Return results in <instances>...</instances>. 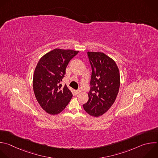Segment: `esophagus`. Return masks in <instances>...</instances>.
<instances>
[{
    "label": "esophagus",
    "mask_w": 158,
    "mask_h": 158,
    "mask_svg": "<svg viewBox=\"0 0 158 158\" xmlns=\"http://www.w3.org/2000/svg\"><path fill=\"white\" fill-rule=\"evenodd\" d=\"M81 92V91L80 90H76V94H79Z\"/></svg>",
    "instance_id": "obj_1"
}]
</instances>
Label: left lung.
<instances>
[{
	"label": "left lung",
	"mask_w": 158,
	"mask_h": 158,
	"mask_svg": "<svg viewBox=\"0 0 158 158\" xmlns=\"http://www.w3.org/2000/svg\"><path fill=\"white\" fill-rule=\"evenodd\" d=\"M92 67L90 90L89 100L83 105L90 116L99 117L107 112L118 95L120 76L115 61L101 52L88 51Z\"/></svg>",
	"instance_id": "obj_1"
}]
</instances>
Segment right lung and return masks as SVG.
Segmentation results:
<instances>
[{"label": "right lung", "mask_w": 158, "mask_h": 158, "mask_svg": "<svg viewBox=\"0 0 158 158\" xmlns=\"http://www.w3.org/2000/svg\"><path fill=\"white\" fill-rule=\"evenodd\" d=\"M78 51L56 48L39 60L33 78V91L41 108L50 115L61 113L70 102L73 94L60 84L66 68Z\"/></svg>", "instance_id": "right-lung-1"}]
</instances>
